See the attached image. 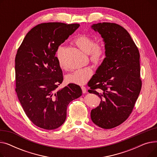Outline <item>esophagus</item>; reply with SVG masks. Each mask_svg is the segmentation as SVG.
<instances>
[{"instance_id": "34e87169", "label": "esophagus", "mask_w": 157, "mask_h": 157, "mask_svg": "<svg viewBox=\"0 0 157 157\" xmlns=\"http://www.w3.org/2000/svg\"><path fill=\"white\" fill-rule=\"evenodd\" d=\"M81 89H82V92H83V94L86 93V88L85 86H81Z\"/></svg>"}]
</instances>
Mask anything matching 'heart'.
I'll return each instance as SVG.
<instances>
[{"label": "heart", "mask_w": 157, "mask_h": 157, "mask_svg": "<svg viewBox=\"0 0 157 157\" xmlns=\"http://www.w3.org/2000/svg\"><path fill=\"white\" fill-rule=\"evenodd\" d=\"M74 43L77 46L86 54H89L90 59L94 64L100 63L105 58L106 49L102 42H95L94 39L86 34L78 36ZM64 47L60 46L56 51V59L59 62L60 67L65 69L63 64ZM93 75V71L90 67H85L74 71L66 76V80L71 83L82 85L86 83Z\"/></svg>", "instance_id": "obj_1"}]
</instances>
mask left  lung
I'll use <instances>...</instances> for the list:
<instances>
[{"label": "left lung", "mask_w": 157, "mask_h": 157, "mask_svg": "<svg viewBox=\"0 0 157 157\" xmlns=\"http://www.w3.org/2000/svg\"><path fill=\"white\" fill-rule=\"evenodd\" d=\"M92 28L104 39L105 58L90 80L88 92L101 101L91 119L105 129L124 122L132 111L141 90L139 49L129 33L114 23H98Z\"/></svg>", "instance_id": "left-lung-1"}]
</instances>
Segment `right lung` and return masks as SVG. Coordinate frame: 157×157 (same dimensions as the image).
Wrapping results in <instances>:
<instances>
[{
    "label": "right lung",
    "instance_id": "1",
    "mask_svg": "<svg viewBox=\"0 0 157 157\" xmlns=\"http://www.w3.org/2000/svg\"><path fill=\"white\" fill-rule=\"evenodd\" d=\"M79 27L78 23L39 24L27 33L18 49L15 90L27 117L40 128L60 127L67 117L69 104L82 95L76 84L57 89L63 78L55 56L58 47Z\"/></svg>",
    "mask_w": 157,
    "mask_h": 157
}]
</instances>
